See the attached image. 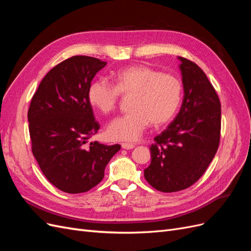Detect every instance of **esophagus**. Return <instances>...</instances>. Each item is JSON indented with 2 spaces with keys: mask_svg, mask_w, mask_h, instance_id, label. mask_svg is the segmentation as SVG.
I'll list each match as a JSON object with an SVG mask.
<instances>
[{
  "mask_svg": "<svg viewBox=\"0 0 251 251\" xmlns=\"http://www.w3.org/2000/svg\"><path fill=\"white\" fill-rule=\"evenodd\" d=\"M121 148L125 149V150H132L135 148V144L132 143H123L121 144Z\"/></svg>",
  "mask_w": 251,
  "mask_h": 251,
  "instance_id": "34e87169",
  "label": "esophagus"
}]
</instances>
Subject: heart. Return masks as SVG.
<instances>
[{"label": "heart", "instance_id": "obj_1", "mask_svg": "<svg viewBox=\"0 0 251 251\" xmlns=\"http://www.w3.org/2000/svg\"><path fill=\"white\" fill-rule=\"evenodd\" d=\"M114 80L116 86L104 78L96 79L88 91L91 104L105 114L116 109L120 93L134 95L133 112L113 119L107 127L112 140H138L150 123L154 126L169 123L180 105L182 83L172 74L135 65L119 70Z\"/></svg>", "mask_w": 251, "mask_h": 251}]
</instances>
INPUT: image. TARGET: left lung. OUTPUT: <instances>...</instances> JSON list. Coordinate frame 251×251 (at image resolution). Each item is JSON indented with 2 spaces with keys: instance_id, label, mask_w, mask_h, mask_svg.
<instances>
[{
  "instance_id": "left-lung-1",
  "label": "left lung",
  "mask_w": 251,
  "mask_h": 251,
  "mask_svg": "<svg viewBox=\"0 0 251 251\" xmlns=\"http://www.w3.org/2000/svg\"><path fill=\"white\" fill-rule=\"evenodd\" d=\"M180 60L183 100L173 123L155 137L144 178L157 191L173 193L193 185L214 159L220 142L221 103L199 66Z\"/></svg>"
}]
</instances>
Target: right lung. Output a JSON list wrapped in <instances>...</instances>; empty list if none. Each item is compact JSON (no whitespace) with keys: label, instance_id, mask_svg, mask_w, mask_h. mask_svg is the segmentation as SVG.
<instances>
[{"label":"right lung","instance_id":"1","mask_svg":"<svg viewBox=\"0 0 251 251\" xmlns=\"http://www.w3.org/2000/svg\"><path fill=\"white\" fill-rule=\"evenodd\" d=\"M107 63L72 56L46 74L28 111L32 153L49 182L68 194L90 191L104 176L119 144L104 146L88 139L97 133L88 97L91 81Z\"/></svg>","mask_w":251,"mask_h":251}]
</instances>
